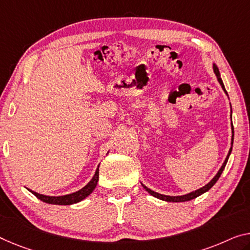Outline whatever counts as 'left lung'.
Here are the masks:
<instances>
[{
  "mask_svg": "<svg viewBox=\"0 0 250 250\" xmlns=\"http://www.w3.org/2000/svg\"><path fill=\"white\" fill-rule=\"evenodd\" d=\"M213 71H214V74H216V76H217V79H218L219 83H220V85H221L222 89H224L225 93L228 95L227 91H226V88H225L224 83H222V79H221V77H220V72H219V69H218V67H217L216 64H214V63H213ZM231 129H232V136H231V147H230V149H229V152H228V155H227V157H226V160H225L224 164L221 165L220 170L218 171V173H217L216 175H214V178H213L212 180H211V181H210L208 184H206L205 187H202V188H200V189L195 190V191H193V192H190V193H188V194H183V195H176V197H173V195H164V194H160V193H157V192H155V191H152L151 189H148L147 187H145L143 183H142V186H143L144 189L146 190L149 194L153 195V197H155V198H157V199H160V200L167 201V202H184V201H190V200H192V199L197 198V197H199V195H201V194L205 193V192L209 191V190L211 189V188H212V187L214 186V184H216V182L218 181V179L220 178V175H221V173H222V171L225 170V167H226V164H227V162H228V159H229V155H230V153H231V149H232V144H233V126H232V123H231Z\"/></svg>",
  "mask_w": 250,
  "mask_h": 250,
  "instance_id": "left-lung-1",
  "label": "left lung"
}]
</instances>
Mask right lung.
Listing matches in <instances>:
<instances>
[{"mask_svg":"<svg viewBox=\"0 0 250 250\" xmlns=\"http://www.w3.org/2000/svg\"><path fill=\"white\" fill-rule=\"evenodd\" d=\"M98 178H99V165L97 170L95 172V175L93 176V179H91L90 181L83 188V189H80L77 192H74V193L59 195V197H51V195L37 193V192H34L30 189L28 190L31 192L32 194L36 195L38 199H40L41 201H43L45 203H50V205H59V206H69V205H74V203H77V202H80L85 198H87L88 195L95 190V188L97 186V182H98Z\"/></svg>","mask_w":250,"mask_h":250,"instance_id":"add662e5","label":"right lung"}]
</instances>
